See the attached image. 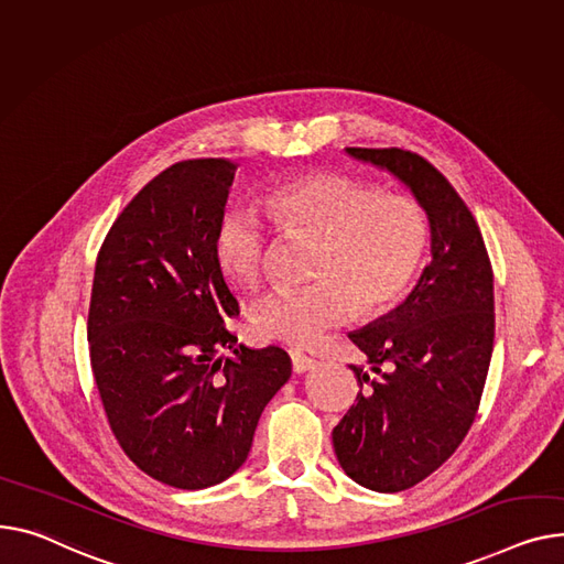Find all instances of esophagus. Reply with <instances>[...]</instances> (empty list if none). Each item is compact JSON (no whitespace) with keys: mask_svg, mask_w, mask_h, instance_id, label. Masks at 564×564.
Wrapping results in <instances>:
<instances>
[{"mask_svg":"<svg viewBox=\"0 0 564 564\" xmlns=\"http://www.w3.org/2000/svg\"><path fill=\"white\" fill-rule=\"evenodd\" d=\"M290 358H292V369H294L296 373H304V371H308V369H313V367L317 365V362H315L311 356H306L304 351H292Z\"/></svg>","mask_w":564,"mask_h":564,"instance_id":"obj_1","label":"esophagus"}]
</instances>
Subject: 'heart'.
<instances>
[{
  "instance_id": "1",
  "label": "heart",
  "mask_w": 564,
  "mask_h": 564,
  "mask_svg": "<svg viewBox=\"0 0 564 564\" xmlns=\"http://www.w3.org/2000/svg\"><path fill=\"white\" fill-rule=\"evenodd\" d=\"M262 213L283 234L317 240L306 288H281L260 299L253 328L268 340L306 347L330 328L379 317L415 283L429 249V219L417 199L386 193L360 176L313 172L268 187ZM268 234L245 210L224 213L213 256L231 285L251 288L268 260Z\"/></svg>"
}]
</instances>
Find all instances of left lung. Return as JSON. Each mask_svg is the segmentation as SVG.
Listing matches in <instances>:
<instances>
[{"label": "left lung", "instance_id": "8db88e82", "mask_svg": "<svg viewBox=\"0 0 564 564\" xmlns=\"http://www.w3.org/2000/svg\"><path fill=\"white\" fill-rule=\"evenodd\" d=\"M347 154L392 172L431 224L433 258L415 290L349 333L371 373L351 365L360 392L333 429L349 478L401 492L452 458L476 420L495 347V276L471 210L426 159L397 147Z\"/></svg>", "mask_w": 564, "mask_h": 564}]
</instances>
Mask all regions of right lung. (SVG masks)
I'll return each mask as SVG.
<instances>
[{"label": "right lung", "instance_id": "obj_1", "mask_svg": "<svg viewBox=\"0 0 564 564\" xmlns=\"http://www.w3.org/2000/svg\"><path fill=\"white\" fill-rule=\"evenodd\" d=\"M234 174L224 159L163 170L112 221L95 265L88 345L110 431L138 469L178 490L240 469L292 371L283 349L236 345L227 328L240 306L213 236Z\"/></svg>", "mask_w": 564, "mask_h": 564}]
</instances>
